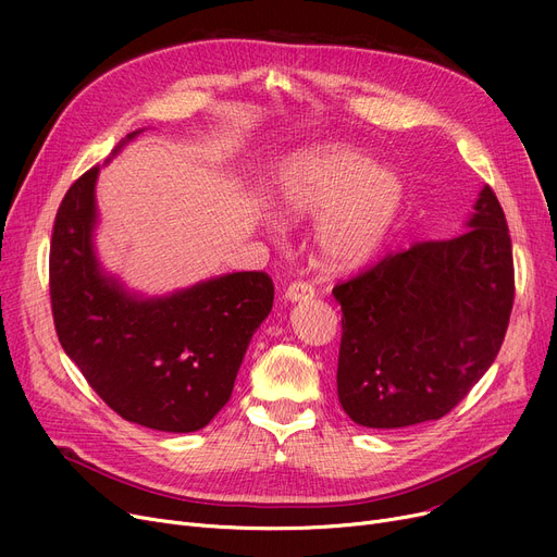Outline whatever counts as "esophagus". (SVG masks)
Returning a JSON list of instances; mask_svg holds the SVG:
<instances>
[{"label":"esophagus","instance_id":"obj_1","mask_svg":"<svg viewBox=\"0 0 557 557\" xmlns=\"http://www.w3.org/2000/svg\"><path fill=\"white\" fill-rule=\"evenodd\" d=\"M284 298L288 302H307V300L315 298V288L309 282H294V284H288V288L284 290Z\"/></svg>","mask_w":557,"mask_h":557}]
</instances>
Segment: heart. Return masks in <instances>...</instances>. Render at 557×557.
<instances>
[{
  "instance_id": "heart-1",
  "label": "heart",
  "mask_w": 557,
  "mask_h": 557,
  "mask_svg": "<svg viewBox=\"0 0 557 557\" xmlns=\"http://www.w3.org/2000/svg\"><path fill=\"white\" fill-rule=\"evenodd\" d=\"M401 175L355 146L330 141L290 158L277 178V202L294 219L318 216L315 248L332 269H355L391 237L404 210Z\"/></svg>"
}]
</instances>
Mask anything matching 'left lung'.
<instances>
[{"instance_id":"left-lung-1","label":"left lung","mask_w":557,"mask_h":557,"mask_svg":"<svg viewBox=\"0 0 557 557\" xmlns=\"http://www.w3.org/2000/svg\"><path fill=\"white\" fill-rule=\"evenodd\" d=\"M454 239L418 242L334 286L338 401L361 426L441 420L499 355L515 302L512 244L490 185Z\"/></svg>"}]
</instances>
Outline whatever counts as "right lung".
Masks as SVG:
<instances>
[{
    "mask_svg": "<svg viewBox=\"0 0 557 557\" xmlns=\"http://www.w3.org/2000/svg\"><path fill=\"white\" fill-rule=\"evenodd\" d=\"M97 175L99 166L81 175L53 221L49 296L58 341L116 416L156 431H198L232 395L248 343L273 309V280L246 271L164 298L128 294L95 255Z\"/></svg>",
    "mask_w": 557,
    "mask_h": 557,
    "instance_id": "right-lung-1",
    "label": "right lung"
}]
</instances>
